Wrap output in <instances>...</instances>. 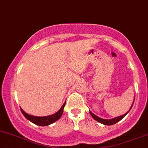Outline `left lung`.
I'll return each mask as SVG.
<instances>
[{"label":"left lung","mask_w":148,"mask_h":148,"mask_svg":"<svg viewBox=\"0 0 148 148\" xmlns=\"http://www.w3.org/2000/svg\"><path fill=\"white\" fill-rule=\"evenodd\" d=\"M133 103H134V101H133V104H132V106H131V109H129V111L131 110V109L132 106H133ZM129 111H128V112H127V113H125V114H123V115L120 116H118V117H116V118H114V119H104L99 118V117L97 116L96 115H95V114H92V113L91 112H90V114H91V116H92L93 117V119H95V120H96L97 121L99 122V123H102V124H104V125H113V124H115V123H116L117 122H119V121L121 120V119H123V117H125V116L126 115V114H128V112H129Z\"/></svg>","instance_id":"left-lung-1"}]
</instances>
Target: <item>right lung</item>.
I'll return each instance as SVG.
<instances>
[{
  "mask_svg": "<svg viewBox=\"0 0 148 148\" xmlns=\"http://www.w3.org/2000/svg\"><path fill=\"white\" fill-rule=\"evenodd\" d=\"M65 105H66V101H65L64 104H63V106H61V108L58 112L55 113L54 114L47 116H32L24 112L23 109H22V108H20V110H21L23 115L25 116V118L28 119L29 121L32 122L33 123L36 125H41V126H45V125H48L54 123L55 121H58V119L61 118L62 114H63Z\"/></svg>",
  "mask_w": 148,
  "mask_h": 148,
  "instance_id": "1",
  "label": "right lung"
}]
</instances>
